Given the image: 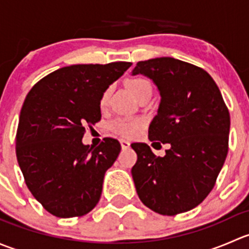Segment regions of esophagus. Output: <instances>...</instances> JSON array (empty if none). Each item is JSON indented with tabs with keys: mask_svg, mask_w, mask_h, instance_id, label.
<instances>
[{
	"mask_svg": "<svg viewBox=\"0 0 249 249\" xmlns=\"http://www.w3.org/2000/svg\"><path fill=\"white\" fill-rule=\"evenodd\" d=\"M120 145H122L123 149H129L130 148V142L125 140H120Z\"/></svg>",
	"mask_w": 249,
	"mask_h": 249,
	"instance_id": "obj_1",
	"label": "esophagus"
}]
</instances>
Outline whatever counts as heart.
<instances>
[{"label": "heart", "instance_id": "1", "mask_svg": "<svg viewBox=\"0 0 249 249\" xmlns=\"http://www.w3.org/2000/svg\"><path fill=\"white\" fill-rule=\"evenodd\" d=\"M127 88L136 97H139L140 95H142L145 91H152V84L149 83V80L142 77L131 78L127 82ZM108 95L109 90H106L102 94L101 100H100L101 106H105L107 104ZM143 125H144V119L140 117H119L110 122L109 129L110 131L114 132L118 136L124 137V139H131V137L139 135Z\"/></svg>", "mask_w": 249, "mask_h": 249}]
</instances>
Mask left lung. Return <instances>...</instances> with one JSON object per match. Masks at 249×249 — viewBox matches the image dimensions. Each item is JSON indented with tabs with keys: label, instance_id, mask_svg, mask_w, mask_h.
Wrapping results in <instances>:
<instances>
[{
	"label": "left lung",
	"instance_id": "left-lung-1",
	"mask_svg": "<svg viewBox=\"0 0 249 249\" xmlns=\"http://www.w3.org/2000/svg\"><path fill=\"white\" fill-rule=\"evenodd\" d=\"M144 74L159 89L158 114L149 140L169 143L157 157L145 143H132V167L141 201L154 212L175 215L200 205L213 189L229 149L230 114L219 88L200 67L173 57L137 62L132 74Z\"/></svg>",
	"mask_w": 249,
	"mask_h": 249
}]
</instances>
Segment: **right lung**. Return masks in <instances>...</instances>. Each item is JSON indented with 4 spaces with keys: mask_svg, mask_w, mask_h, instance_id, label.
<instances>
[{
    "mask_svg": "<svg viewBox=\"0 0 249 249\" xmlns=\"http://www.w3.org/2000/svg\"><path fill=\"white\" fill-rule=\"evenodd\" d=\"M131 65L62 67L27 94L17 130L18 164L35 199L55 217H80L99 202L105 173L122 147L110 137L96 148L82 139L87 125L101 120L102 94Z\"/></svg>",
    "mask_w": 249,
    "mask_h": 249,
    "instance_id": "add662e5",
    "label": "right lung"
}]
</instances>
